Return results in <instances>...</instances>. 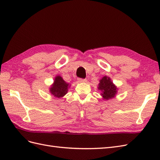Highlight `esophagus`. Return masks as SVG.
<instances>
[{"label":"esophagus","mask_w":160,"mask_h":160,"mask_svg":"<svg viewBox=\"0 0 160 160\" xmlns=\"http://www.w3.org/2000/svg\"><path fill=\"white\" fill-rule=\"evenodd\" d=\"M77 81H78L79 82H80V83H83V82H87V79H82V78H78L77 79Z\"/></svg>","instance_id":"obj_1"}]
</instances>
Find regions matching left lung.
Wrapping results in <instances>:
<instances>
[{
  "label": "left lung",
  "instance_id": "1",
  "mask_svg": "<svg viewBox=\"0 0 160 160\" xmlns=\"http://www.w3.org/2000/svg\"><path fill=\"white\" fill-rule=\"evenodd\" d=\"M98 89L102 91L101 95L105 99H109L115 97L117 93V88L111 81L109 77H103L100 80Z\"/></svg>",
  "mask_w": 160,
  "mask_h": 160
}]
</instances>
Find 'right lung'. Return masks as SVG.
<instances>
[{
    "mask_svg": "<svg viewBox=\"0 0 160 160\" xmlns=\"http://www.w3.org/2000/svg\"><path fill=\"white\" fill-rule=\"evenodd\" d=\"M68 85L69 84H67L61 77L57 76L55 79L54 84L50 88L51 93L56 98H61L67 93Z\"/></svg>",
    "mask_w": 160,
    "mask_h": 160,
    "instance_id": "obj_1",
    "label": "right lung"
}]
</instances>
